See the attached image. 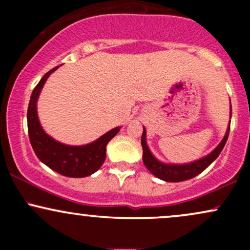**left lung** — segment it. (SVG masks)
<instances>
[{
  "mask_svg": "<svg viewBox=\"0 0 250 250\" xmlns=\"http://www.w3.org/2000/svg\"><path fill=\"white\" fill-rule=\"evenodd\" d=\"M229 129H230V125H228V129H227V133L222 141L210 154L205 156L203 159H200L191 163H186V165H167V163H162L159 160L155 159L154 155L149 150L147 142H146V129H143L141 139L143 163L151 174L163 181H167V182H181V181L193 179L196 175L202 173L211 162H214L217 159V156L225 147L227 140H228Z\"/></svg>",
  "mask_w": 250,
  "mask_h": 250,
  "instance_id": "left-lung-1",
  "label": "left lung"
}]
</instances>
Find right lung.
<instances>
[{
  "label": "right lung",
  "mask_w": 250,
  "mask_h": 250,
  "mask_svg": "<svg viewBox=\"0 0 250 250\" xmlns=\"http://www.w3.org/2000/svg\"><path fill=\"white\" fill-rule=\"evenodd\" d=\"M57 68L59 67L48 71L31 93L27 114L29 140L40 161L50 169L63 176L85 177L101 168L105 160V147L108 142L119 133L120 127L111 129L96 141L85 146L63 145L45 134L37 117L36 102L44 82Z\"/></svg>",
  "instance_id": "right-lung-1"
}]
</instances>
